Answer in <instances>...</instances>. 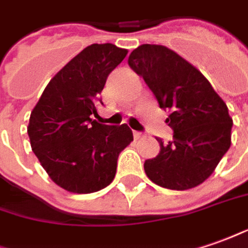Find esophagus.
Segmentation results:
<instances>
[{
	"mask_svg": "<svg viewBox=\"0 0 248 248\" xmlns=\"http://www.w3.org/2000/svg\"><path fill=\"white\" fill-rule=\"evenodd\" d=\"M133 136H134V138H136V140L144 137V134H142V133H140V131H133Z\"/></svg>",
	"mask_w": 248,
	"mask_h": 248,
	"instance_id": "esophagus-1",
	"label": "esophagus"
}]
</instances>
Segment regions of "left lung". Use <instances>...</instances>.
<instances>
[{
  "instance_id": "left-lung-1",
  "label": "left lung",
  "mask_w": 248,
  "mask_h": 248,
  "mask_svg": "<svg viewBox=\"0 0 248 248\" xmlns=\"http://www.w3.org/2000/svg\"><path fill=\"white\" fill-rule=\"evenodd\" d=\"M127 63L170 111L166 122L173 130L172 141L156 138L159 155L144 163L148 178L170 190L201 185L231 146L227 104L198 69L166 46L141 45Z\"/></svg>"
}]
</instances>
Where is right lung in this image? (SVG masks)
<instances>
[{"instance_id":"add662e5","label":"right lung","mask_w":248,"mask_h":248,"mask_svg":"<svg viewBox=\"0 0 248 248\" xmlns=\"http://www.w3.org/2000/svg\"><path fill=\"white\" fill-rule=\"evenodd\" d=\"M126 54L111 43L85 47L54 76L32 110L27 130L32 151L50 178L70 193L107 187L119 153L133 141L127 124L92 121L107 77Z\"/></svg>"}]
</instances>
